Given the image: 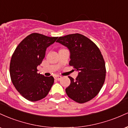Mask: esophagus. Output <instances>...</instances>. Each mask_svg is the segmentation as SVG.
<instances>
[{
    "mask_svg": "<svg viewBox=\"0 0 128 128\" xmlns=\"http://www.w3.org/2000/svg\"><path fill=\"white\" fill-rule=\"evenodd\" d=\"M54 78H55V79H56V80H60V79H61V78H62V77H61V76L56 75V76H54Z\"/></svg>",
    "mask_w": 128,
    "mask_h": 128,
    "instance_id": "esophagus-1",
    "label": "esophagus"
}]
</instances>
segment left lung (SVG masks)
Wrapping results in <instances>:
<instances>
[{"label":"left lung","mask_w":128,"mask_h":128,"mask_svg":"<svg viewBox=\"0 0 128 128\" xmlns=\"http://www.w3.org/2000/svg\"><path fill=\"white\" fill-rule=\"evenodd\" d=\"M56 42L69 49V65L79 72L75 79L68 76L67 96L79 104L88 102L98 95L105 82L106 68L100 51L92 40L80 34L60 36Z\"/></svg>","instance_id":"8db88e82"}]
</instances>
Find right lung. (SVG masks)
Listing matches in <instances>:
<instances>
[{"mask_svg": "<svg viewBox=\"0 0 128 128\" xmlns=\"http://www.w3.org/2000/svg\"><path fill=\"white\" fill-rule=\"evenodd\" d=\"M57 38L32 33L20 42L13 53L10 66L11 81L19 93L29 101L44 98L54 84V77L38 73L37 67L44 58L47 48Z\"/></svg>", "mask_w": 128, "mask_h": 128, "instance_id": "obj_1", "label": "right lung"}]
</instances>
